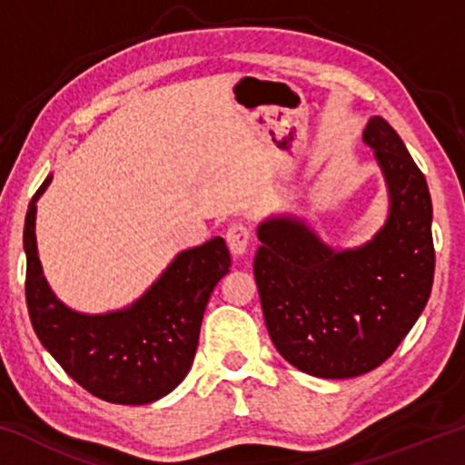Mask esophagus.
Returning a JSON list of instances; mask_svg holds the SVG:
<instances>
[{"instance_id": "34e87169", "label": "esophagus", "mask_w": 465, "mask_h": 465, "mask_svg": "<svg viewBox=\"0 0 465 465\" xmlns=\"http://www.w3.org/2000/svg\"><path fill=\"white\" fill-rule=\"evenodd\" d=\"M227 246L233 256H242L252 240V232L246 223H232L225 232Z\"/></svg>"}]
</instances>
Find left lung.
I'll return each instance as SVG.
<instances>
[{"label":"left lung","mask_w":465,"mask_h":465,"mask_svg":"<svg viewBox=\"0 0 465 465\" xmlns=\"http://www.w3.org/2000/svg\"><path fill=\"white\" fill-rule=\"evenodd\" d=\"M373 149L390 211L371 240L334 248L295 215L258 225L254 277L272 344L299 371L346 380L380 367L429 302L435 248L424 174L390 123L371 116Z\"/></svg>","instance_id":"8db88e82"}]
</instances>
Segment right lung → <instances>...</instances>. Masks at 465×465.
Wrapping results in <instances>:
<instances>
[{
    "mask_svg": "<svg viewBox=\"0 0 465 465\" xmlns=\"http://www.w3.org/2000/svg\"><path fill=\"white\" fill-rule=\"evenodd\" d=\"M25 222L26 305L30 322L53 359L96 398L113 404L155 402L191 371L204 308L232 258L223 238L178 252L143 295L123 310L82 313L53 293L36 248V201Z\"/></svg>",
    "mask_w": 465,
    "mask_h": 465,
    "instance_id": "add662e5",
    "label": "right lung"
}]
</instances>
